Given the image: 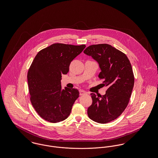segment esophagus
<instances>
[{
  "instance_id": "esophagus-1",
  "label": "esophagus",
  "mask_w": 158,
  "mask_h": 158,
  "mask_svg": "<svg viewBox=\"0 0 158 158\" xmlns=\"http://www.w3.org/2000/svg\"><path fill=\"white\" fill-rule=\"evenodd\" d=\"M86 93L84 91V90H79V94H80V95H85V94H86Z\"/></svg>"
}]
</instances>
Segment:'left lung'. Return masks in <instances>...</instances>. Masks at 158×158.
<instances>
[{"mask_svg":"<svg viewBox=\"0 0 158 158\" xmlns=\"http://www.w3.org/2000/svg\"><path fill=\"white\" fill-rule=\"evenodd\" d=\"M84 54L91 56L99 64L103 86H108L106 94L91 93L92 104L88 109V117L100 123L118 118L127 107L134 84V76L127 56L106 44L87 47Z\"/></svg>","mask_w":158,"mask_h":158,"instance_id":"1","label":"left lung"}]
</instances>
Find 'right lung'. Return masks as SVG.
<instances>
[{"mask_svg": "<svg viewBox=\"0 0 158 158\" xmlns=\"http://www.w3.org/2000/svg\"><path fill=\"white\" fill-rule=\"evenodd\" d=\"M85 45L54 44L40 50L35 57L27 73L28 91L32 106L45 121L60 122L68 118L79 96L74 88H61V75L69 71L74 58Z\"/></svg>", "mask_w": 158, "mask_h": 158, "instance_id": "add662e5", "label": "right lung"}]
</instances>
